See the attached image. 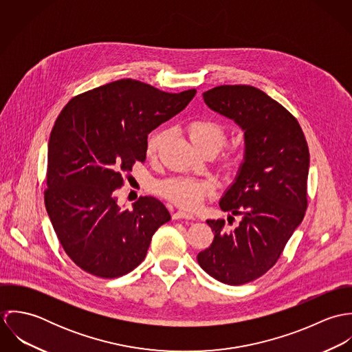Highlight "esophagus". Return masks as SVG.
<instances>
[{
  "label": "esophagus",
  "instance_id": "34e87169",
  "mask_svg": "<svg viewBox=\"0 0 352 352\" xmlns=\"http://www.w3.org/2000/svg\"><path fill=\"white\" fill-rule=\"evenodd\" d=\"M172 218H173V219H195L194 214L187 212V211H183V210H179V211L173 212Z\"/></svg>",
  "mask_w": 352,
  "mask_h": 352
}]
</instances>
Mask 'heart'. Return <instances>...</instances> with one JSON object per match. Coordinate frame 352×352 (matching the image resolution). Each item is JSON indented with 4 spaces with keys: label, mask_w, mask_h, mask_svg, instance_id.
Returning <instances> with one entry per match:
<instances>
[{
    "label": "heart",
    "mask_w": 352,
    "mask_h": 352,
    "mask_svg": "<svg viewBox=\"0 0 352 352\" xmlns=\"http://www.w3.org/2000/svg\"><path fill=\"white\" fill-rule=\"evenodd\" d=\"M187 134L192 145L199 151H214L217 153L226 142L225 130L218 123L208 119L191 122L187 126ZM161 138L162 137L160 133H154L148 140L146 153L149 157L158 151ZM237 165V158L223 160V166L226 169H234ZM157 191L168 201L192 210L201 204L204 197L214 191V184L208 180H199L194 177H172L157 184Z\"/></svg>",
    "instance_id": "obj_1"
}]
</instances>
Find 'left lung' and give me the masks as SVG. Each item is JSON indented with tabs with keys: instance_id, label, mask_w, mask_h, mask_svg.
I'll list each match as a JSON object with an SVG mask.
<instances>
[{
	"instance_id": "1",
	"label": "left lung",
	"mask_w": 352,
	"mask_h": 352,
	"mask_svg": "<svg viewBox=\"0 0 352 352\" xmlns=\"http://www.w3.org/2000/svg\"><path fill=\"white\" fill-rule=\"evenodd\" d=\"M203 100L244 131V157L219 201L221 210L241 215L240 225L228 230L223 219H207L214 240L198 263L222 283L244 285L276 263L301 225L309 149L297 119L254 87L221 85Z\"/></svg>"
}]
</instances>
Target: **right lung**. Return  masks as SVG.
Wrapping results in <instances>:
<instances>
[{
	"mask_svg": "<svg viewBox=\"0 0 352 352\" xmlns=\"http://www.w3.org/2000/svg\"><path fill=\"white\" fill-rule=\"evenodd\" d=\"M197 95L166 94L123 78L69 101L49 141L46 210L69 257L100 278L129 274L145 258L155 230L170 219L166 207L142 197L118 204L122 175L146 160L148 134Z\"/></svg>",
	"mask_w": 352,
	"mask_h": 352,
	"instance_id": "add662e5",
	"label": "right lung"
}]
</instances>
